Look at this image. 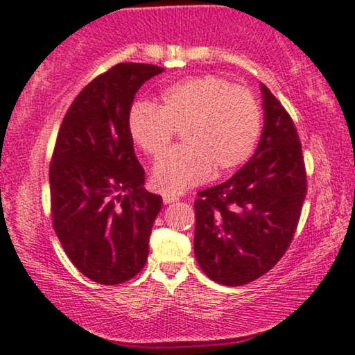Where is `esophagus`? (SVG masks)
<instances>
[{"label": "esophagus", "instance_id": "1", "mask_svg": "<svg viewBox=\"0 0 355 355\" xmlns=\"http://www.w3.org/2000/svg\"><path fill=\"white\" fill-rule=\"evenodd\" d=\"M175 201H178V196H175V195H164V202H165V205H170V202H175Z\"/></svg>", "mask_w": 355, "mask_h": 355}]
</instances>
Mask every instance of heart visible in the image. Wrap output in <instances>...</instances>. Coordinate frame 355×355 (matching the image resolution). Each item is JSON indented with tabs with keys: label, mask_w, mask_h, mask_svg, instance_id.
<instances>
[{
	"label": "heart",
	"mask_w": 355,
	"mask_h": 355,
	"mask_svg": "<svg viewBox=\"0 0 355 355\" xmlns=\"http://www.w3.org/2000/svg\"><path fill=\"white\" fill-rule=\"evenodd\" d=\"M126 125L150 159H159L180 131L183 144L168 150L153 173L155 190L175 195L242 167L257 149L263 115L250 89L205 74L170 84L157 105L136 102Z\"/></svg>",
	"instance_id": "b5f03b06"
}]
</instances>
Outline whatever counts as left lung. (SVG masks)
<instances>
[{"label":"left lung","mask_w":355,"mask_h":355,"mask_svg":"<svg viewBox=\"0 0 355 355\" xmlns=\"http://www.w3.org/2000/svg\"><path fill=\"white\" fill-rule=\"evenodd\" d=\"M264 126L253 157L232 178L198 193L195 254L217 284L245 286L266 274L294 239L306 195L295 125L261 84Z\"/></svg>","instance_id":"8db88e82"}]
</instances>
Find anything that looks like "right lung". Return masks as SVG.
<instances>
[{"mask_svg": "<svg viewBox=\"0 0 355 355\" xmlns=\"http://www.w3.org/2000/svg\"><path fill=\"white\" fill-rule=\"evenodd\" d=\"M164 68L120 63L87 84L61 121L50 162L53 229L71 263L103 286L144 268L162 198L146 191L128 113L139 87Z\"/></svg>", "mask_w": 355, "mask_h": 355, "instance_id": "right-lung-1", "label": "right lung"}]
</instances>
